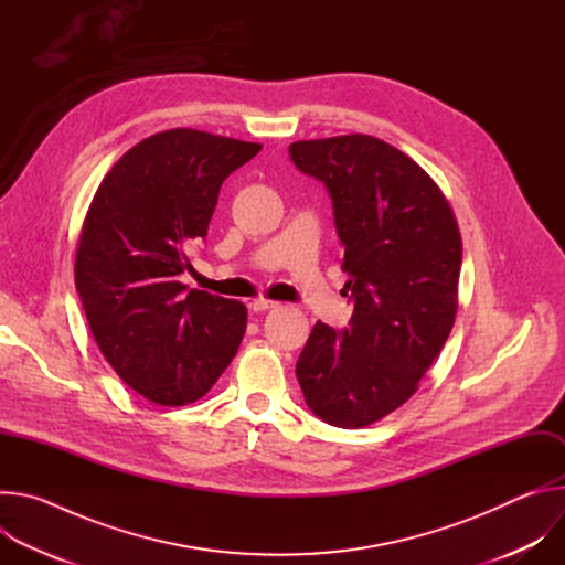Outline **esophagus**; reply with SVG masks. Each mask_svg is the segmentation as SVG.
<instances>
[{
    "label": "esophagus",
    "mask_w": 565,
    "mask_h": 565,
    "mask_svg": "<svg viewBox=\"0 0 565 565\" xmlns=\"http://www.w3.org/2000/svg\"><path fill=\"white\" fill-rule=\"evenodd\" d=\"M250 306H253V310H255V312H264V310H270V308H277V306H279V303H277V301H273V299H266V297H259V299H255V301H253V303H250Z\"/></svg>",
    "instance_id": "obj_1"
}]
</instances>
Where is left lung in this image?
<instances>
[{
    "label": "left lung",
    "instance_id": "left-lung-1",
    "mask_svg": "<svg viewBox=\"0 0 565 565\" xmlns=\"http://www.w3.org/2000/svg\"><path fill=\"white\" fill-rule=\"evenodd\" d=\"M288 149L329 188L355 303L349 331L317 321L295 373L317 418L360 429L405 405L443 351L458 310L460 230L436 181L380 138L349 134Z\"/></svg>",
    "mask_w": 565,
    "mask_h": 565
}]
</instances>
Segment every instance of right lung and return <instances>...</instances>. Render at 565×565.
I'll return each instance as SVG.
<instances>
[{"label": "right lung", "instance_id": "add662e5", "mask_svg": "<svg viewBox=\"0 0 565 565\" xmlns=\"http://www.w3.org/2000/svg\"><path fill=\"white\" fill-rule=\"evenodd\" d=\"M262 149L199 129L153 134L107 172L75 250V288L107 362L160 407L203 397L244 340L236 299L179 281L207 234L221 183Z\"/></svg>", "mask_w": 565, "mask_h": 565}]
</instances>
